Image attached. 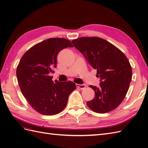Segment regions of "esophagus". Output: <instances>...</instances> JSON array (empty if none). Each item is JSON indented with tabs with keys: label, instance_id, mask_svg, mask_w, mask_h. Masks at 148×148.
Segmentation results:
<instances>
[{
	"label": "esophagus",
	"instance_id": "esophagus-1",
	"mask_svg": "<svg viewBox=\"0 0 148 148\" xmlns=\"http://www.w3.org/2000/svg\"><path fill=\"white\" fill-rule=\"evenodd\" d=\"M76 86H77V88H79L81 90L84 89L86 88V86L85 84H76Z\"/></svg>",
	"mask_w": 148,
	"mask_h": 148
}]
</instances>
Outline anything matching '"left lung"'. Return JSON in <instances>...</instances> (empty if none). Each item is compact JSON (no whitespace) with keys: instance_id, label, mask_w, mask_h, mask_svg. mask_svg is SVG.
Segmentation results:
<instances>
[{"instance_id":"8db88e82","label":"left lung","mask_w":148,"mask_h":148,"mask_svg":"<svg viewBox=\"0 0 148 148\" xmlns=\"http://www.w3.org/2000/svg\"><path fill=\"white\" fill-rule=\"evenodd\" d=\"M72 43L84 55L100 78V86H90L95 97L87 102L93 111L106 113L122 103L126 96L132 79L130 61L111 43L97 37H82L72 40Z\"/></svg>"}]
</instances>
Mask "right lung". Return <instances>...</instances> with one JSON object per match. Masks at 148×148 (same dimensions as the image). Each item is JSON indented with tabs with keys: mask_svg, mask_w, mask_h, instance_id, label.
<instances>
[{
	"mask_svg": "<svg viewBox=\"0 0 148 148\" xmlns=\"http://www.w3.org/2000/svg\"><path fill=\"white\" fill-rule=\"evenodd\" d=\"M68 47L73 45L64 38L45 40L30 48L17 67L22 94L31 106L42 114L52 116L63 111L70 94L76 88L73 82H54L49 75L56 67L59 52Z\"/></svg>",
	"mask_w": 148,
	"mask_h": 148,
	"instance_id": "1",
	"label": "right lung"
}]
</instances>
